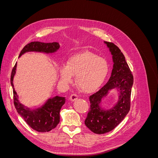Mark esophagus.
Returning <instances> with one entry per match:
<instances>
[{
	"instance_id": "obj_1",
	"label": "esophagus",
	"mask_w": 158,
	"mask_h": 158,
	"mask_svg": "<svg viewBox=\"0 0 158 158\" xmlns=\"http://www.w3.org/2000/svg\"><path fill=\"white\" fill-rule=\"evenodd\" d=\"M78 95H76V94H72L71 95H70V101H72V102H74V101H76V99H78Z\"/></svg>"
}]
</instances>
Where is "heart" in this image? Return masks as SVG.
I'll return each mask as SVG.
<instances>
[{"label":"heart","instance_id":"obj_1","mask_svg":"<svg viewBox=\"0 0 158 158\" xmlns=\"http://www.w3.org/2000/svg\"><path fill=\"white\" fill-rule=\"evenodd\" d=\"M107 61L89 51H82L69 57L66 65L59 69L63 82L69 83L76 75V84L84 92H93L103 83L108 74Z\"/></svg>","mask_w":158,"mask_h":158}]
</instances>
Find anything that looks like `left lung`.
Segmentation results:
<instances>
[{
    "label": "left lung",
    "instance_id": "1",
    "mask_svg": "<svg viewBox=\"0 0 158 158\" xmlns=\"http://www.w3.org/2000/svg\"><path fill=\"white\" fill-rule=\"evenodd\" d=\"M112 55L113 69L107 84L98 92L89 96L90 107L85 125L91 131L102 135L111 131L127 116L131 107V95L133 76L121 50L112 43L104 41ZM114 90L118 95L117 102L106 108L103 99Z\"/></svg>",
    "mask_w": 158,
    "mask_h": 158
}]
</instances>
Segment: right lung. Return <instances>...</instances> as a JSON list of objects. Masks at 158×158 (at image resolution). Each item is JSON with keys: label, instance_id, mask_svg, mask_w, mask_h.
Segmentation results:
<instances>
[{"label": "right lung", "instance_id": "1", "mask_svg": "<svg viewBox=\"0 0 158 158\" xmlns=\"http://www.w3.org/2000/svg\"><path fill=\"white\" fill-rule=\"evenodd\" d=\"M60 48L59 43L31 42L26 45L21 51L19 57L28 52H42L45 54H53ZM17 63L12 69L10 84L13 89L14 103L18 113L23 118L26 123L33 130L40 132H46L55 128L60 122V111L65 103L64 97L56 95L50 98L41 106L31 109L25 106L19 101L18 95L14 89L13 80L16 74Z\"/></svg>", "mask_w": 158, "mask_h": 158}]
</instances>
